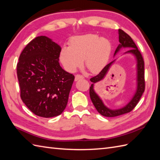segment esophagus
I'll return each instance as SVG.
<instances>
[{
    "label": "esophagus",
    "instance_id": "1",
    "mask_svg": "<svg viewBox=\"0 0 160 160\" xmlns=\"http://www.w3.org/2000/svg\"><path fill=\"white\" fill-rule=\"evenodd\" d=\"M83 79V76H81V75H75V81H77L80 80V79Z\"/></svg>",
    "mask_w": 160,
    "mask_h": 160
}]
</instances>
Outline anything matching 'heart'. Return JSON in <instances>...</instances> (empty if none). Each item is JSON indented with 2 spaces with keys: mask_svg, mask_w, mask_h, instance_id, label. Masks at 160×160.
I'll list each match as a JSON object with an SVG mask.
<instances>
[{
  "mask_svg": "<svg viewBox=\"0 0 160 160\" xmlns=\"http://www.w3.org/2000/svg\"><path fill=\"white\" fill-rule=\"evenodd\" d=\"M111 50V43L107 38L93 34L81 35L72 38L69 47L62 48L60 60L68 72H75L85 60L89 72L98 73L108 63Z\"/></svg>",
  "mask_w": 160,
  "mask_h": 160,
  "instance_id": "obj_1",
  "label": "heart"
}]
</instances>
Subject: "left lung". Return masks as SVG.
<instances>
[{
  "instance_id": "8db88e82",
  "label": "left lung",
  "mask_w": 160,
  "mask_h": 160,
  "mask_svg": "<svg viewBox=\"0 0 160 160\" xmlns=\"http://www.w3.org/2000/svg\"><path fill=\"white\" fill-rule=\"evenodd\" d=\"M119 41L120 44L117 48L114 56L118 53L121 49L122 48H130V49L128 52L124 53V54L130 53L132 54L135 58L136 65V89L135 92L132 96L131 100L128 102L125 106L118 108V109H111L107 107L103 102L102 100L100 98V97L98 95V93L94 90V84L99 82L101 80H102L105 76L107 75L108 71L111 66L114 64L116 59L113 61L108 64L96 76L93 77L90 79V81L92 82L91 87L89 88V96L92 100L93 104L94 105L96 110L100 115L108 118H112V117L119 116L121 115L128 113L130 112L138 104V101L141 99L143 92H145V64H144V60L142 57L141 52H139L137 47H136L134 42L132 40V38L126 33L122 30H119Z\"/></svg>"
}]
</instances>
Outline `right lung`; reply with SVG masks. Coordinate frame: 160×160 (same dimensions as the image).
I'll list each match as a JSON object with an SVG mask.
<instances>
[{
    "instance_id": "add662e5",
    "label": "right lung",
    "mask_w": 160,
    "mask_h": 160,
    "mask_svg": "<svg viewBox=\"0 0 160 160\" xmlns=\"http://www.w3.org/2000/svg\"><path fill=\"white\" fill-rule=\"evenodd\" d=\"M61 47L45 36L37 37L23 49L17 65L21 98L34 114L49 118L67 105L75 76L59 63Z\"/></svg>"
}]
</instances>
